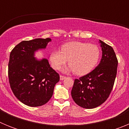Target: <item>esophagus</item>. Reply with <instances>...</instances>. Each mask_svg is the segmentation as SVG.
Wrapping results in <instances>:
<instances>
[{"label": "esophagus", "mask_w": 129, "mask_h": 129, "mask_svg": "<svg viewBox=\"0 0 129 129\" xmlns=\"http://www.w3.org/2000/svg\"><path fill=\"white\" fill-rule=\"evenodd\" d=\"M65 78H66L65 76H62V75H61V76H60V79H61V80H63V79H64Z\"/></svg>", "instance_id": "obj_1"}]
</instances>
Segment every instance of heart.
<instances>
[{
	"instance_id": "1",
	"label": "heart",
	"mask_w": 129,
	"mask_h": 129,
	"mask_svg": "<svg viewBox=\"0 0 129 129\" xmlns=\"http://www.w3.org/2000/svg\"><path fill=\"white\" fill-rule=\"evenodd\" d=\"M101 51L95 44L72 41L63 44L61 51H53L50 56L52 68L59 70L68 61V70L78 76L85 75L93 70L98 62Z\"/></svg>"
}]
</instances>
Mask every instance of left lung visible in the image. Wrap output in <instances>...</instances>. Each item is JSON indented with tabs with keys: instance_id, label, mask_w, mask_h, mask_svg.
Returning a JSON list of instances; mask_svg holds the SVG:
<instances>
[{
	"instance_id": "8db88e82",
	"label": "left lung",
	"mask_w": 129,
	"mask_h": 129,
	"mask_svg": "<svg viewBox=\"0 0 129 129\" xmlns=\"http://www.w3.org/2000/svg\"><path fill=\"white\" fill-rule=\"evenodd\" d=\"M102 58L99 65L88 74L76 79L71 95L75 103L85 109L103 104L113 88L117 74L118 59L113 48L100 41Z\"/></svg>"
}]
</instances>
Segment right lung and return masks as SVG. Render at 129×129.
I'll return each instance as SVG.
<instances>
[{
    "instance_id": "obj_1",
    "label": "right lung",
    "mask_w": 129,
    "mask_h": 129,
    "mask_svg": "<svg viewBox=\"0 0 129 129\" xmlns=\"http://www.w3.org/2000/svg\"><path fill=\"white\" fill-rule=\"evenodd\" d=\"M50 38L23 41L11 50L8 63L10 87L15 97L29 107L46 104L53 95L59 75L46 59L38 61L34 52L45 48Z\"/></svg>"
}]
</instances>
